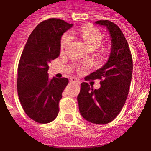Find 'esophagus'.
Instances as JSON below:
<instances>
[{"label":"esophagus","instance_id":"34e87169","mask_svg":"<svg viewBox=\"0 0 151 151\" xmlns=\"http://www.w3.org/2000/svg\"><path fill=\"white\" fill-rule=\"evenodd\" d=\"M70 81L71 82V83H81V81H80L78 79H77V78H75V77H72V78H70Z\"/></svg>","mask_w":151,"mask_h":151}]
</instances>
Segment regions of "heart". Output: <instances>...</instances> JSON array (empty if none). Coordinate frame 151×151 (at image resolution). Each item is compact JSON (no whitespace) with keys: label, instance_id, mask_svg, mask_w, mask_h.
I'll use <instances>...</instances> for the list:
<instances>
[{"label":"heart","instance_id":"obj_1","mask_svg":"<svg viewBox=\"0 0 151 151\" xmlns=\"http://www.w3.org/2000/svg\"><path fill=\"white\" fill-rule=\"evenodd\" d=\"M79 34L83 39V42L90 50H95L99 48L103 40V36L100 31L91 26L83 27L79 31ZM71 40V34L69 32L64 34L61 40V49H64Z\"/></svg>","mask_w":151,"mask_h":151}]
</instances>
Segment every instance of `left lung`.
<instances>
[{
  "mask_svg": "<svg viewBox=\"0 0 151 151\" xmlns=\"http://www.w3.org/2000/svg\"><path fill=\"white\" fill-rule=\"evenodd\" d=\"M95 24L106 27L111 38V52L106 63L86 78L100 80L98 90L81 83L77 96L82 117L93 124L112 122L125 103L132 77V54L124 34L117 25L109 20H98Z\"/></svg>",
  "mask_w": 151,
  "mask_h": 151,
  "instance_id": "left-lung-1",
  "label": "left lung"
}]
</instances>
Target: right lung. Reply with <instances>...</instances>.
I'll return each mask as SVG.
<instances>
[{
    "mask_svg": "<svg viewBox=\"0 0 151 151\" xmlns=\"http://www.w3.org/2000/svg\"><path fill=\"white\" fill-rule=\"evenodd\" d=\"M73 24L52 18L42 21L28 38L18 65L17 92L24 112L36 122H51L57 117L65 77L48 78V64L59 56L61 36Z\"/></svg>",
    "mask_w": 151,
    "mask_h": 151,
    "instance_id": "obj_1",
    "label": "right lung"
}]
</instances>
